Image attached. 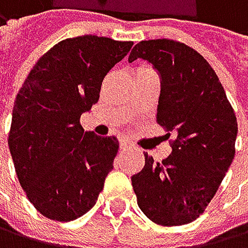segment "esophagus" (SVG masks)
I'll list each match as a JSON object with an SVG mask.
<instances>
[{"label":"esophagus","instance_id":"1","mask_svg":"<svg viewBox=\"0 0 248 248\" xmlns=\"http://www.w3.org/2000/svg\"><path fill=\"white\" fill-rule=\"evenodd\" d=\"M129 146V143L126 140H120V149H126Z\"/></svg>","mask_w":248,"mask_h":248}]
</instances>
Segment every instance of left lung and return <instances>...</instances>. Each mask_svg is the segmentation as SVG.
I'll return each instance as SVG.
<instances>
[{
  "mask_svg": "<svg viewBox=\"0 0 248 248\" xmlns=\"http://www.w3.org/2000/svg\"><path fill=\"white\" fill-rule=\"evenodd\" d=\"M141 58L161 78L157 123L172 152L161 163L145 154V168L132 175L137 204L160 226L197 219L215 197L235 157L238 122L210 63L192 47L172 39L141 41L129 62Z\"/></svg>",
  "mask_w": 248,
  "mask_h": 248,
  "instance_id": "left-lung-1",
  "label": "left lung"
}]
</instances>
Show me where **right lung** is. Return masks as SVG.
<instances>
[{
    "mask_svg": "<svg viewBox=\"0 0 248 248\" xmlns=\"http://www.w3.org/2000/svg\"><path fill=\"white\" fill-rule=\"evenodd\" d=\"M131 41L83 34L51 47L15 99L9 149L21 187L38 212L73 221L96 204L119 151L116 137L83 131L108 71Z\"/></svg>",
    "mask_w": 248,
    "mask_h": 248,
    "instance_id": "add662e5",
    "label": "right lung"
}]
</instances>
